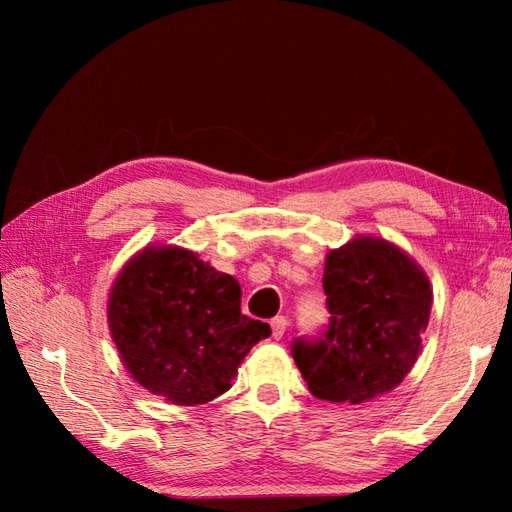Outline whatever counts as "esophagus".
<instances>
[{
	"label": "esophagus",
	"instance_id": "esophagus-1",
	"mask_svg": "<svg viewBox=\"0 0 512 512\" xmlns=\"http://www.w3.org/2000/svg\"><path fill=\"white\" fill-rule=\"evenodd\" d=\"M286 325H288L286 317H275L273 321H270V330H273V339H281V336H284Z\"/></svg>",
	"mask_w": 512,
	"mask_h": 512
}]
</instances>
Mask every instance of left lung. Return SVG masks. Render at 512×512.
<instances>
[{
  "instance_id": "1",
  "label": "left lung",
  "mask_w": 512,
  "mask_h": 512,
  "mask_svg": "<svg viewBox=\"0 0 512 512\" xmlns=\"http://www.w3.org/2000/svg\"><path fill=\"white\" fill-rule=\"evenodd\" d=\"M323 290L332 314L325 336L292 345L310 394L358 405L398 387L429 325L427 273L387 239L356 235L325 255Z\"/></svg>"
}]
</instances>
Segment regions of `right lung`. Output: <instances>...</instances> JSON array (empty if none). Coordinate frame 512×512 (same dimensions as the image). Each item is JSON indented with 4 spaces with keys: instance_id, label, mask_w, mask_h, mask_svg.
I'll list each match as a JSON object with an SVG mask.
<instances>
[{
    "instance_id": "right-lung-1",
    "label": "right lung",
    "mask_w": 512,
    "mask_h": 512,
    "mask_svg": "<svg viewBox=\"0 0 512 512\" xmlns=\"http://www.w3.org/2000/svg\"><path fill=\"white\" fill-rule=\"evenodd\" d=\"M107 325L140 387L193 407L231 389L250 347L270 325L242 314L237 279L180 246H145L107 295Z\"/></svg>"
}]
</instances>
